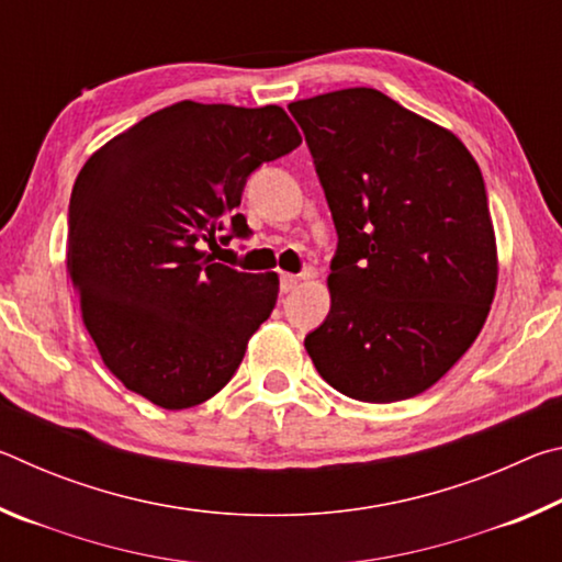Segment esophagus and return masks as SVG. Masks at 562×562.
I'll return each instance as SVG.
<instances>
[{"label": "esophagus", "mask_w": 562, "mask_h": 562, "mask_svg": "<svg viewBox=\"0 0 562 562\" xmlns=\"http://www.w3.org/2000/svg\"><path fill=\"white\" fill-rule=\"evenodd\" d=\"M304 278H310V272H300V274L282 272V274H280V290H282L284 294H288V292H292L294 288H297V284H300Z\"/></svg>", "instance_id": "34e87169"}]
</instances>
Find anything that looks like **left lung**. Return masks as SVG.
Wrapping results in <instances>:
<instances>
[{
  "instance_id": "8db88e82",
  "label": "left lung",
  "mask_w": 562,
  "mask_h": 562,
  "mask_svg": "<svg viewBox=\"0 0 562 562\" xmlns=\"http://www.w3.org/2000/svg\"><path fill=\"white\" fill-rule=\"evenodd\" d=\"M337 227L331 307L304 337L319 376L402 402L479 337L498 262L481 168L451 131L376 89L290 103Z\"/></svg>"
}]
</instances>
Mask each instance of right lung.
<instances>
[{"label":"right lung","mask_w":562,"mask_h":562,"mask_svg":"<svg viewBox=\"0 0 562 562\" xmlns=\"http://www.w3.org/2000/svg\"><path fill=\"white\" fill-rule=\"evenodd\" d=\"M302 144L280 106L180 101L97 150L69 203L66 270L99 355L123 386L190 408L231 382L278 302L274 272L201 247L250 237L247 178Z\"/></svg>","instance_id":"1"}]
</instances>
